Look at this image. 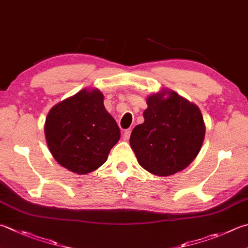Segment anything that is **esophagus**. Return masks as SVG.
Here are the masks:
<instances>
[{
	"label": "esophagus",
	"mask_w": 248,
	"mask_h": 248,
	"mask_svg": "<svg viewBox=\"0 0 248 248\" xmlns=\"http://www.w3.org/2000/svg\"><path fill=\"white\" fill-rule=\"evenodd\" d=\"M130 137V130L129 129H126L124 134H123V139L124 140H128Z\"/></svg>",
	"instance_id": "34e87169"
}]
</instances>
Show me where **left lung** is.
Returning <instances> with one entry per match:
<instances>
[{
  "label": "left lung",
  "instance_id": "1",
  "mask_svg": "<svg viewBox=\"0 0 248 248\" xmlns=\"http://www.w3.org/2000/svg\"><path fill=\"white\" fill-rule=\"evenodd\" d=\"M147 105L144 122L130 135V147L146 170L156 176L174 175L190 165L202 148V113L198 106L172 91L149 96Z\"/></svg>",
  "mask_w": 248,
  "mask_h": 248
}]
</instances>
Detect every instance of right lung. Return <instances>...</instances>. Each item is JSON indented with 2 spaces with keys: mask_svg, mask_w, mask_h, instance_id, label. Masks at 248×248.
<instances>
[{
  "mask_svg": "<svg viewBox=\"0 0 248 248\" xmlns=\"http://www.w3.org/2000/svg\"><path fill=\"white\" fill-rule=\"evenodd\" d=\"M45 137L60 165L78 175L96 170L121 137L115 120L104 106L99 90H82L48 112Z\"/></svg>",
  "mask_w": 248,
  "mask_h": 248,
  "instance_id": "1",
  "label": "right lung"
}]
</instances>
